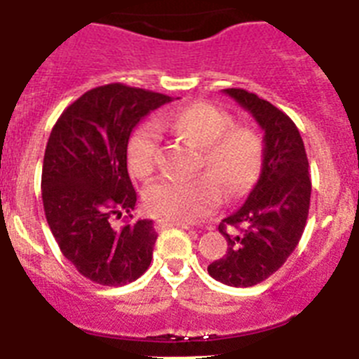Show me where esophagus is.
<instances>
[{"label": "esophagus", "instance_id": "obj_1", "mask_svg": "<svg viewBox=\"0 0 359 359\" xmlns=\"http://www.w3.org/2000/svg\"><path fill=\"white\" fill-rule=\"evenodd\" d=\"M170 226H182V228H189L187 224L180 223V221H172V219H158L156 221V228L158 230H165V228Z\"/></svg>", "mask_w": 359, "mask_h": 359}]
</instances>
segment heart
Here are the masks:
<instances>
[{
	"label": "heart",
	"mask_w": 359,
	"mask_h": 359,
	"mask_svg": "<svg viewBox=\"0 0 359 359\" xmlns=\"http://www.w3.org/2000/svg\"><path fill=\"white\" fill-rule=\"evenodd\" d=\"M158 128L201 149L194 180L163 177L145 190V205L156 215L196 221L212 214L228 199L243 196L262 169L264 145L252 128L233 126L231 116L208 102H192L165 113ZM160 154V135L142 126L128 142L129 170L138 180L152 176Z\"/></svg>",
	"instance_id": "obj_1"
}]
</instances>
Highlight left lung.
<instances>
[{"mask_svg": "<svg viewBox=\"0 0 359 359\" xmlns=\"http://www.w3.org/2000/svg\"><path fill=\"white\" fill-rule=\"evenodd\" d=\"M223 91L264 131V158L243 207L219 224L228 250L208 266V273L226 286L250 287L271 277L302 237L311 201L309 161L302 136L286 113L241 88ZM230 226L240 233L230 236Z\"/></svg>", "mask_w": 359, "mask_h": 359, "instance_id": "left-lung-1", "label": "left lung"}]
</instances>
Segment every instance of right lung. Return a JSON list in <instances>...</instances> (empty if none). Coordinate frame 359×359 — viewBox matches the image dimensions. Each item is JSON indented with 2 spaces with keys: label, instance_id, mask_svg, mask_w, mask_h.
<instances>
[{
  "label": "right lung",
  "instance_id": "add662e5",
  "mask_svg": "<svg viewBox=\"0 0 359 359\" xmlns=\"http://www.w3.org/2000/svg\"><path fill=\"white\" fill-rule=\"evenodd\" d=\"M167 102L172 97L100 86L66 107L50 133L41 177L44 215L62 255L100 286L136 280L152 261L154 224L133 221L128 142L138 122ZM122 215L126 221L115 227L112 219Z\"/></svg>",
  "mask_w": 359,
  "mask_h": 359
}]
</instances>
